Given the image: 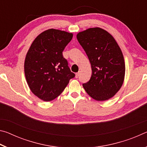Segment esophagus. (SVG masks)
<instances>
[{"label": "esophagus", "mask_w": 147, "mask_h": 147, "mask_svg": "<svg viewBox=\"0 0 147 147\" xmlns=\"http://www.w3.org/2000/svg\"><path fill=\"white\" fill-rule=\"evenodd\" d=\"M79 74H80V73H79V72H78V73H76L75 74V78H78Z\"/></svg>", "instance_id": "esophagus-1"}]
</instances>
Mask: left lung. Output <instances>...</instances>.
<instances>
[{
	"label": "left lung",
	"instance_id": "obj_1",
	"mask_svg": "<svg viewBox=\"0 0 147 147\" xmlns=\"http://www.w3.org/2000/svg\"><path fill=\"white\" fill-rule=\"evenodd\" d=\"M76 38L90 61L92 74L83 84L86 93L97 101L112 98L123 86L125 63L115 39L98 27L78 32Z\"/></svg>",
	"mask_w": 147,
	"mask_h": 147
}]
</instances>
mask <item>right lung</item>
<instances>
[{
	"label": "right lung",
	"mask_w": 147,
	"mask_h": 147,
	"mask_svg": "<svg viewBox=\"0 0 147 147\" xmlns=\"http://www.w3.org/2000/svg\"><path fill=\"white\" fill-rule=\"evenodd\" d=\"M73 34L49 29L39 34L30 47L24 60V74L31 91L43 101L54 100L75 76L63 58L65 47Z\"/></svg>",
	"instance_id": "1"
}]
</instances>
